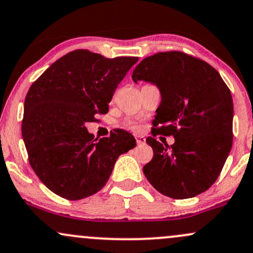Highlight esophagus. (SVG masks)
<instances>
[{
  "mask_svg": "<svg viewBox=\"0 0 253 253\" xmlns=\"http://www.w3.org/2000/svg\"><path fill=\"white\" fill-rule=\"evenodd\" d=\"M135 140H137V144H145L146 139L141 135H135Z\"/></svg>",
  "mask_w": 253,
  "mask_h": 253,
  "instance_id": "obj_1",
  "label": "esophagus"
}]
</instances>
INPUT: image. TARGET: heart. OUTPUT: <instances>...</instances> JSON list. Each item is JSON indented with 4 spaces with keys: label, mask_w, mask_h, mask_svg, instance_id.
Instances as JSON below:
<instances>
[{
    "label": "heart",
    "mask_w": 253,
    "mask_h": 253,
    "mask_svg": "<svg viewBox=\"0 0 253 253\" xmlns=\"http://www.w3.org/2000/svg\"><path fill=\"white\" fill-rule=\"evenodd\" d=\"M132 127H133V126H132Z\"/></svg>",
    "instance_id": "b5f03b06"
}]
</instances>
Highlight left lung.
<instances>
[{
	"mask_svg": "<svg viewBox=\"0 0 253 253\" xmlns=\"http://www.w3.org/2000/svg\"><path fill=\"white\" fill-rule=\"evenodd\" d=\"M134 83L160 88L154 126L173 135L163 146L149 137L154 157L143 171L155 188L174 199L192 198L217 180L233 143V99L229 88L209 63L180 51L144 59L132 74Z\"/></svg>",
	"mask_w": 253,
	"mask_h": 253,
	"instance_id": "obj_1",
	"label": "left lung"
}]
</instances>
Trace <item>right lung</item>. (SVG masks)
I'll return each instance as SVG.
<instances>
[{
    "label": "right lung",
    "instance_id": "right-lung-1",
    "mask_svg": "<svg viewBox=\"0 0 253 253\" xmlns=\"http://www.w3.org/2000/svg\"><path fill=\"white\" fill-rule=\"evenodd\" d=\"M137 61L74 50L30 87L21 126L25 146L35 173L57 196L79 201L97 193L119 156L137 145L124 129L97 140L85 126L108 113L116 87Z\"/></svg>",
    "mask_w": 253,
    "mask_h": 253
}]
</instances>
